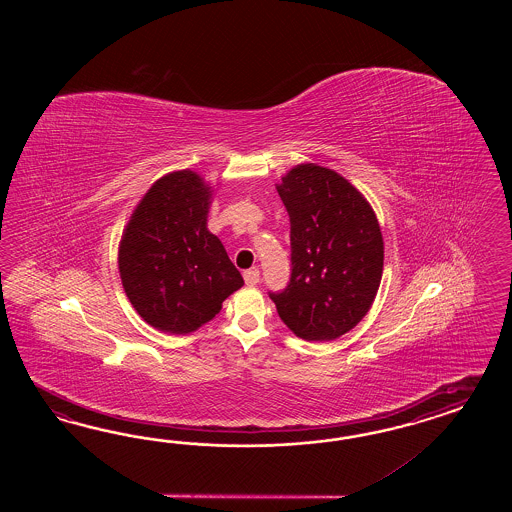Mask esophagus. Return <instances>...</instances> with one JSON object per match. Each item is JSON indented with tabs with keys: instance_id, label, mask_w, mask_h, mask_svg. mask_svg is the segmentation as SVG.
I'll return each mask as SVG.
<instances>
[{
	"instance_id": "1",
	"label": "esophagus",
	"mask_w": 512,
	"mask_h": 512,
	"mask_svg": "<svg viewBox=\"0 0 512 512\" xmlns=\"http://www.w3.org/2000/svg\"><path fill=\"white\" fill-rule=\"evenodd\" d=\"M259 279H261V272H259V268H251V270H246V272H244V281H246V285H257V283H259Z\"/></svg>"
}]
</instances>
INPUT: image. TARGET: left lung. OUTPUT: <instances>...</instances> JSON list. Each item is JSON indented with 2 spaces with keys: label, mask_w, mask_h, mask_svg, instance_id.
Wrapping results in <instances>:
<instances>
[{
  "label": "left lung",
  "mask_w": 512,
  "mask_h": 512,
  "mask_svg": "<svg viewBox=\"0 0 512 512\" xmlns=\"http://www.w3.org/2000/svg\"><path fill=\"white\" fill-rule=\"evenodd\" d=\"M276 189L291 219L293 272L270 298L298 338L336 340L364 319L379 291V221L357 187L315 163L296 165Z\"/></svg>",
  "instance_id": "obj_1"
}]
</instances>
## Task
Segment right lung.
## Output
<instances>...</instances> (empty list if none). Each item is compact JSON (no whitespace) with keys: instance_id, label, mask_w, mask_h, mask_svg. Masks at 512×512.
<instances>
[{"instance_id":"add662e5","label":"right lung","mask_w":512,"mask_h":512,"mask_svg":"<svg viewBox=\"0 0 512 512\" xmlns=\"http://www.w3.org/2000/svg\"><path fill=\"white\" fill-rule=\"evenodd\" d=\"M214 187L195 171L155 180L125 225L118 268L140 317L167 334H189L216 317L244 285L216 234L208 231Z\"/></svg>"}]
</instances>
